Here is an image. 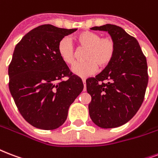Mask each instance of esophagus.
Returning a JSON list of instances; mask_svg holds the SVG:
<instances>
[{
	"mask_svg": "<svg viewBox=\"0 0 158 158\" xmlns=\"http://www.w3.org/2000/svg\"><path fill=\"white\" fill-rule=\"evenodd\" d=\"M82 81H83V83H84V91H86V85H85V83H86V79H82Z\"/></svg>",
	"mask_w": 158,
	"mask_h": 158,
	"instance_id": "esophagus-1",
	"label": "esophagus"
}]
</instances>
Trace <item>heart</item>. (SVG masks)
<instances>
[{"label": "heart", "instance_id": "heart-1", "mask_svg": "<svg viewBox=\"0 0 158 158\" xmlns=\"http://www.w3.org/2000/svg\"><path fill=\"white\" fill-rule=\"evenodd\" d=\"M79 50H86L84 55V62L77 64L72 68L74 74L88 77L97 71L98 66L104 69L111 63L116 53V43L111 37H102L94 31H82L75 36ZM58 54L68 65L75 64L78 52L68 37L60 40L57 47Z\"/></svg>", "mask_w": 158, "mask_h": 158}]
</instances>
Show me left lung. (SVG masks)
Instances as JSON below:
<instances>
[{
    "label": "left lung",
    "instance_id": "8db88e82",
    "mask_svg": "<svg viewBox=\"0 0 158 158\" xmlns=\"http://www.w3.org/2000/svg\"><path fill=\"white\" fill-rule=\"evenodd\" d=\"M91 29L108 31L116 43V53L100 74L86 79L92 98L89 116L98 127H119L137 114L143 102L148 83L146 56L136 38L121 27L108 24Z\"/></svg>",
    "mask_w": 158,
    "mask_h": 158
}]
</instances>
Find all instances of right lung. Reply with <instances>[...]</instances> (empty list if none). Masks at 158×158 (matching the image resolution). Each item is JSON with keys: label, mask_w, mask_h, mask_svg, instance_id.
Wrapping results in <instances>:
<instances>
[{"label": "right lung", "mask_w": 158, "mask_h": 158, "mask_svg": "<svg viewBox=\"0 0 158 158\" xmlns=\"http://www.w3.org/2000/svg\"><path fill=\"white\" fill-rule=\"evenodd\" d=\"M75 31L42 25L15 46L8 68L10 92L21 116L35 127H60L84 89L82 79L69 70L57 50L60 40Z\"/></svg>", "instance_id": "right-lung-1"}]
</instances>
